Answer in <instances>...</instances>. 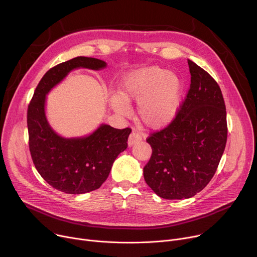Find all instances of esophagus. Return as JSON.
I'll use <instances>...</instances> for the list:
<instances>
[{"mask_svg":"<svg viewBox=\"0 0 257 257\" xmlns=\"http://www.w3.org/2000/svg\"><path fill=\"white\" fill-rule=\"evenodd\" d=\"M139 141H141V136L140 134L136 133V132H132L130 135H129V138H128V145L129 146H133L134 144L138 143Z\"/></svg>","mask_w":257,"mask_h":257,"instance_id":"34e87169","label":"esophagus"}]
</instances>
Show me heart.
Wrapping results in <instances>:
<instances>
[{"mask_svg": "<svg viewBox=\"0 0 257 257\" xmlns=\"http://www.w3.org/2000/svg\"><path fill=\"white\" fill-rule=\"evenodd\" d=\"M182 83L173 72L148 67L130 72L124 79L121 95L111 97V106L128 116V103L137 102L139 120L149 128L161 129L176 118L182 98Z\"/></svg>", "mask_w": 257, "mask_h": 257, "instance_id": "heart-1", "label": "heart"}]
</instances>
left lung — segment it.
<instances>
[{"mask_svg": "<svg viewBox=\"0 0 257 257\" xmlns=\"http://www.w3.org/2000/svg\"><path fill=\"white\" fill-rule=\"evenodd\" d=\"M190 89L176 119L148 138L153 155L144 180L165 199L190 198L213 177L227 142V113L215 80L188 60Z\"/></svg>", "mask_w": 257, "mask_h": 257, "instance_id": "obj_1", "label": "left lung"}]
</instances>
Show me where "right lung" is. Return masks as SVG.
I'll return each mask as SVG.
<instances>
[{
	"label": "right lung",
	"mask_w": 257,
	"mask_h": 257,
	"mask_svg": "<svg viewBox=\"0 0 257 257\" xmlns=\"http://www.w3.org/2000/svg\"><path fill=\"white\" fill-rule=\"evenodd\" d=\"M102 60L77 57L50 69L36 87L27 111L29 150L33 164L44 180L68 194L98 189L108 177L117 157L127 149L130 128L116 129L100 124L81 137H64L50 125L46 103L49 92L70 72L84 68L101 70Z\"/></svg>",
	"instance_id": "right-lung-1"
}]
</instances>
